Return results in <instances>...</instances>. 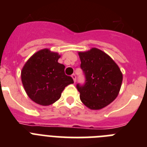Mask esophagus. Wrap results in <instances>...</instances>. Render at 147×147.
<instances>
[{
	"label": "esophagus",
	"instance_id": "34e87169",
	"mask_svg": "<svg viewBox=\"0 0 147 147\" xmlns=\"http://www.w3.org/2000/svg\"><path fill=\"white\" fill-rule=\"evenodd\" d=\"M71 77H72V78H73L74 82H76V75H75V74L71 75Z\"/></svg>",
	"mask_w": 147,
	"mask_h": 147
}]
</instances>
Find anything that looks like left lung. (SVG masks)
<instances>
[{
	"label": "left lung",
	"mask_w": 147,
	"mask_h": 147,
	"mask_svg": "<svg viewBox=\"0 0 147 147\" xmlns=\"http://www.w3.org/2000/svg\"><path fill=\"white\" fill-rule=\"evenodd\" d=\"M83 84H77L80 98L87 108L98 110L111 103L118 96L123 75L116 63L102 51L93 48L79 52Z\"/></svg>",
	"instance_id": "left-lung-1"
}]
</instances>
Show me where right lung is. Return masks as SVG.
Wrapping results in <instances>:
<instances>
[{"label": "right lung", "mask_w": 147, "mask_h": 147, "mask_svg": "<svg viewBox=\"0 0 147 147\" xmlns=\"http://www.w3.org/2000/svg\"><path fill=\"white\" fill-rule=\"evenodd\" d=\"M60 55L43 49L28 60L22 71L24 88L31 100L41 105H49L61 96L64 88L73 84L66 76L63 64L57 62Z\"/></svg>", "instance_id": "1"}]
</instances>
